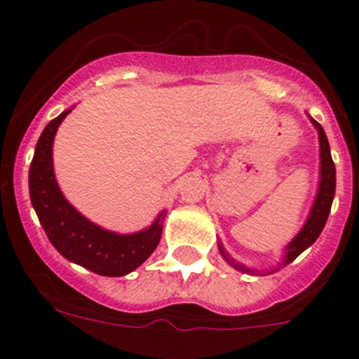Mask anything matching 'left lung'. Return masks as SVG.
Listing matches in <instances>:
<instances>
[{
    "label": "left lung",
    "instance_id": "left-lung-1",
    "mask_svg": "<svg viewBox=\"0 0 359 359\" xmlns=\"http://www.w3.org/2000/svg\"><path fill=\"white\" fill-rule=\"evenodd\" d=\"M313 126L318 131V140H320V185H318V194H316L315 203H313V208L309 212V217H307L306 224L300 231H298L294 239L291 241L286 246V255L282 259V266H287L290 262H293L304 250H307L311 244L318 239V236L322 233L323 226H325V221L329 217V212H331L332 198H334V190H336V169H334V161L331 158V149H329L327 136H325V131L322 129L318 122L315 118H311ZM219 252L224 257V261L228 264H231L236 269L243 271V273L255 275L259 271L252 268H246V266L239 264L233 259L228 257V253L224 252L223 246L219 244ZM271 271H268V275Z\"/></svg>",
    "mask_w": 359,
    "mask_h": 359
}]
</instances>
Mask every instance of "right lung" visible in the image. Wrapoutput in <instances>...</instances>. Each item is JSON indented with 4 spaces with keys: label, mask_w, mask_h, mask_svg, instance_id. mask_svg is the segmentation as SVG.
<instances>
[{
    "label": "right lung",
    "mask_w": 359,
    "mask_h": 359,
    "mask_svg": "<svg viewBox=\"0 0 359 359\" xmlns=\"http://www.w3.org/2000/svg\"><path fill=\"white\" fill-rule=\"evenodd\" d=\"M69 111H62L44 128L28 172L32 207L53 248L68 261L104 277H122L144 264L160 243L165 212L136 233H115L91 223L62 196L53 174L52 147L57 128Z\"/></svg>",
    "instance_id": "add662e5"
}]
</instances>
